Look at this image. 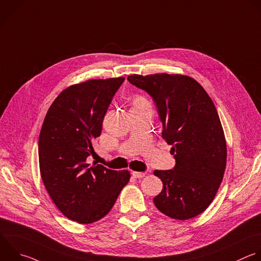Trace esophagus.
I'll return each mask as SVG.
<instances>
[{"label":"esophagus","instance_id":"esophagus-1","mask_svg":"<svg viewBox=\"0 0 261 261\" xmlns=\"http://www.w3.org/2000/svg\"><path fill=\"white\" fill-rule=\"evenodd\" d=\"M132 175H133V177H135V178H142V177H144V176L146 175V173H145V172H136V171H133V172H132Z\"/></svg>","mask_w":261,"mask_h":261}]
</instances>
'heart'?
<instances>
[{"mask_svg":"<svg viewBox=\"0 0 261 261\" xmlns=\"http://www.w3.org/2000/svg\"><path fill=\"white\" fill-rule=\"evenodd\" d=\"M135 102H141V100H140V99H139V98H137V99H136V100H135Z\"/></svg>","mask_w":261,"mask_h":261,"instance_id":"heart-1","label":"heart"}]
</instances>
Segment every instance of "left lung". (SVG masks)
Instances as JSON below:
<instances>
[{"label":"left lung","mask_w":261,"mask_h":261,"mask_svg":"<svg viewBox=\"0 0 261 261\" xmlns=\"http://www.w3.org/2000/svg\"><path fill=\"white\" fill-rule=\"evenodd\" d=\"M128 81L155 102L162 137L176 161L172 170H154L163 182L153 198L165 215L187 220L212 203L226 166V142L216 108L203 87L184 74H132Z\"/></svg>","instance_id":"obj_1"}]
</instances>
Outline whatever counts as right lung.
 Returning a JSON list of instances; mask_svg holds the SVG:
<instances>
[{
    "label": "right lung",
    "mask_w": 261,
    "mask_h": 261,
    "mask_svg": "<svg viewBox=\"0 0 261 261\" xmlns=\"http://www.w3.org/2000/svg\"><path fill=\"white\" fill-rule=\"evenodd\" d=\"M125 77L88 80L64 89L49 108L39 137L41 177L52 201L82 224L105 217L128 184V170L116 171L86 160L101 133L112 99Z\"/></svg>",
    "instance_id": "obj_1"
}]
</instances>
